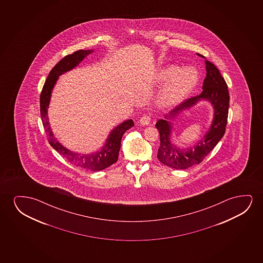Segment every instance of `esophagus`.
I'll return each instance as SVG.
<instances>
[{"label":"esophagus","mask_w":263,"mask_h":263,"mask_svg":"<svg viewBox=\"0 0 263 263\" xmlns=\"http://www.w3.org/2000/svg\"><path fill=\"white\" fill-rule=\"evenodd\" d=\"M152 117L150 114H144L143 117H141L139 123L143 126H148L150 122H151Z\"/></svg>","instance_id":"esophagus-1"}]
</instances>
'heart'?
<instances>
[{"mask_svg":"<svg viewBox=\"0 0 263 263\" xmlns=\"http://www.w3.org/2000/svg\"><path fill=\"white\" fill-rule=\"evenodd\" d=\"M169 78L160 95L162 104H173L183 100L198 83V72L191 67L177 71L176 67L170 66L160 73V80L165 81Z\"/></svg>","mask_w":263,"mask_h":263,"instance_id":"1","label":"heart"}]
</instances>
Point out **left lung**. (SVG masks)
<instances>
[{
    "label": "left lung",
    "mask_w": 263,
    "mask_h": 263,
    "mask_svg": "<svg viewBox=\"0 0 263 263\" xmlns=\"http://www.w3.org/2000/svg\"><path fill=\"white\" fill-rule=\"evenodd\" d=\"M198 55L203 57L200 54H198ZM205 70L206 76L203 83L201 93L198 96L186 99L178 105L170 113V116L166 117V119L175 117L180 110L191 108V106L197 103V101L205 99L212 103L215 109V118L212 126L203 139L199 141L194 147L181 150L170 141V135L172 132L171 122L166 119L158 120L155 126L160 134L161 144L158 149L157 157L164 165L174 169L183 170L200 163L224 135L230 101L227 84L223 76H221L219 70L209 60H205Z\"/></svg>",
    "instance_id": "8db88e82"
}]
</instances>
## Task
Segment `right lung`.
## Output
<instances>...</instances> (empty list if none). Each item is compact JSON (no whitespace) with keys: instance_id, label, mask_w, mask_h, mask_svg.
Returning a JSON list of instances; mask_svg holds the SVG:
<instances>
[{"instance_id":"add662e5","label":"right lung","mask_w":263,"mask_h":263,"mask_svg":"<svg viewBox=\"0 0 263 263\" xmlns=\"http://www.w3.org/2000/svg\"><path fill=\"white\" fill-rule=\"evenodd\" d=\"M92 50L76 51L72 54L65 55V58H62L61 60L54 65L47 76L43 89L40 93V116L44 127L48 135V142L54 150H57L72 164L81 167L83 169L97 172L108 168V166L112 165L118 161L121 138L126 130L129 129L130 127L134 126L133 120L128 119L120 124L119 126H117L115 129L112 130L104 147L102 148L101 151L92 155H79L73 152L69 151L68 149L64 147L54 138L50 130L47 118V108L50 101L51 92L58 81V76L73 68L86 57L87 54H90Z\"/></svg>"}]
</instances>
